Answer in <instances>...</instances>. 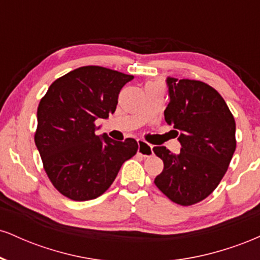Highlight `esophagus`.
Returning a JSON list of instances; mask_svg holds the SVG:
<instances>
[{
	"label": "esophagus",
	"mask_w": 260,
	"mask_h": 260,
	"mask_svg": "<svg viewBox=\"0 0 260 260\" xmlns=\"http://www.w3.org/2000/svg\"><path fill=\"white\" fill-rule=\"evenodd\" d=\"M138 154L144 157L151 156L153 155V147L148 144V143H145L144 140H138Z\"/></svg>",
	"instance_id": "34e87169"
}]
</instances>
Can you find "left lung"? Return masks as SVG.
Returning a JSON list of instances; mask_svg holds the SVG:
<instances>
[{
    "label": "left lung",
    "mask_w": 260,
    "mask_h": 260,
    "mask_svg": "<svg viewBox=\"0 0 260 260\" xmlns=\"http://www.w3.org/2000/svg\"><path fill=\"white\" fill-rule=\"evenodd\" d=\"M168 85L165 121L182 148L180 154L153 148L164 161L154 183L170 201L188 207L210 196L225 176L236 149V123L221 95L207 83L168 78Z\"/></svg>",
    "instance_id": "1"
}]
</instances>
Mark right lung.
I'll return each mask as SVG.
<instances>
[{
  "label": "right lung",
  "mask_w": 260,
  "mask_h": 260,
  "mask_svg": "<svg viewBox=\"0 0 260 260\" xmlns=\"http://www.w3.org/2000/svg\"><path fill=\"white\" fill-rule=\"evenodd\" d=\"M132 79L110 68L84 66L56 79L41 98L34 140L47 177L62 196L76 202L98 198L122 164L137 154L133 138L117 142L95 134V122L115 112L121 89Z\"/></svg>",
  "instance_id": "obj_1"
}]
</instances>
